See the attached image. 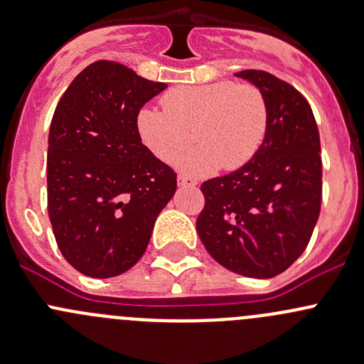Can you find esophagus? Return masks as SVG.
<instances>
[{
  "mask_svg": "<svg viewBox=\"0 0 364 364\" xmlns=\"http://www.w3.org/2000/svg\"><path fill=\"white\" fill-rule=\"evenodd\" d=\"M178 185L179 186H196L197 181L193 178H190V176L179 174L178 176Z\"/></svg>",
  "mask_w": 364,
  "mask_h": 364,
  "instance_id": "esophagus-1",
  "label": "esophagus"
}]
</instances>
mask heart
Masks as SVG:
<instances>
[{"instance_id": "heart-1", "label": "heart", "mask_w": 364, "mask_h": 364, "mask_svg": "<svg viewBox=\"0 0 364 364\" xmlns=\"http://www.w3.org/2000/svg\"><path fill=\"white\" fill-rule=\"evenodd\" d=\"M160 104L164 111L139 109V139L156 159L171 164L193 134L200 144L178 159V167L190 174H211L222 165L227 171L243 167L266 137L267 105L252 84L218 80L176 86Z\"/></svg>"}]
</instances>
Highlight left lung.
I'll use <instances>...</instances> for the list:
<instances>
[{
    "label": "left lung",
    "mask_w": 364,
    "mask_h": 364,
    "mask_svg": "<svg viewBox=\"0 0 364 364\" xmlns=\"http://www.w3.org/2000/svg\"><path fill=\"white\" fill-rule=\"evenodd\" d=\"M267 105L257 155L230 174L208 179L197 232L209 255L250 278L284 273L304 252L322 200L321 139L306 98L285 80L243 70Z\"/></svg>",
    "instance_id": "1"
}]
</instances>
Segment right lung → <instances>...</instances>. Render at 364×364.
Returning a JSON list of instances; mask_svg holds the SVG:
<instances>
[{
  "label": "right lung",
  "instance_id": "1",
  "mask_svg": "<svg viewBox=\"0 0 364 364\" xmlns=\"http://www.w3.org/2000/svg\"><path fill=\"white\" fill-rule=\"evenodd\" d=\"M167 87L116 61H95L61 97L49 130L47 208L68 264L91 278L144 255L176 172L139 139V109Z\"/></svg>",
  "mask_w": 364,
  "mask_h": 364
}]
</instances>
